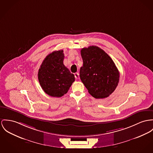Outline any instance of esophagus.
Here are the masks:
<instances>
[{
    "label": "esophagus",
    "instance_id": "esophagus-1",
    "mask_svg": "<svg viewBox=\"0 0 153 153\" xmlns=\"http://www.w3.org/2000/svg\"><path fill=\"white\" fill-rule=\"evenodd\" d=\"M74 76H75V78H76V79H78L79 78V74L78 73H76L74 74Z\"/></svg>",
    "mask_w": 153,
    "mask_h": 153
}]
</instances>
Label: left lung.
<instances>
[{
  "label": "left lung",
  "instance_id": "obj_1",
  "mask_svg": "<svg viewBox=\"0 0 153 153\" xmlns=\"http://www.w3.org/2000/svg\"><path fill=\"white\" fill-rule=\"evenodd\" d=\"M83 66L80 77L88 91L95 98H104L116 89L119 72L115 63L100 48L90 46L81 50Z\"/></svg>",
  "mask_w": 153,
  "mask_h": 153
}]
</instances>
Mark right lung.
I'll return each instance as SVG.
<instances>
[{"label":"right lung","mask_w":153,"mask_h":153,"mask_svg":"<svg viewBox=\"0 0 153 153\" xmlns=\"http://www.w3.org/2000/svg\"><path fill=\"white\" fill-rule=\"evenodd\" d=\"M63 51H53L42 62L38 73L39 84L44 92L53 97L66 94L75 78L63 65Z\"/></svg>","instance_id":"obj_1"}]
</instances>
